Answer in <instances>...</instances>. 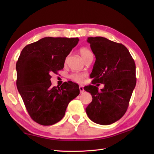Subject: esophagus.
<instances>
[{
    "mask_svg": "<svg viewBox=\"0 0 154 154\" xmlns=\"http://www.w3.org/2000/svg\"><path fill=\"white\" fill-rule=\"evenodd\" d=\"M79 90H80V93H82L84 92V88L83 86H79Z\"/></svg>",
    "mask_w": 154,
    "mask_h": 154,
    "instance_id": "34e87169",
    "label": "esophagus"
}]
</instances>
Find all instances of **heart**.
I'll return each instance as SVG.
<instances>
[{
    "instance_id": "heart-1",
    "label": "heart",
    "mask_w": 154,
    "mask_h": 154,
    "mask_svg": "<svg viewBox=\"0 0 154 154\" xmlns=\"http://www.w3.org/2000/svg\"><path fill=\"white\" fill-rule=\"evenodd\" d=\"M79 54H80L81 57L83 58L84 61L87 60L88 58L91 57V55H93L92 52L90 50H89L87 48L82 47L79 49ZM85 75V74H81V73H72L70 75V79L73 80V81L78 83H81L83 81V79Z\"/></svg>"
}]
</instances>
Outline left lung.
Returning <instances> with one entry per match:
<instances>
[{
  "label": "left lung",
  "instance_id": "1",
  "mask_svg": "<svg viewBox=\"0 0 154 154\" xmlns=\"http://www.w3.org/2000/svg\"><path fill=\"white\" fill-rule=\"evenodd\" d=\"M87 42L96 57L90 75L92 84L104 87L100 91L94 85L84 87L93 97L86 112L93 122L109 125L120 119L128 107L136 83L135 62L122 44L99 36L88 38Z\"/></svg>",
  "mask_w": 154,
  "mask_h": 154
}]
</instances>
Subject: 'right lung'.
<instances>
[{
    "label": "right lung",
    "mask_w": 154,
    "mask_h": 154,
    "mask_svg": "<svg viewBox=\"0 0 154 154\" xmlns=\"http://www.w3.org/2000/svg\"><path fill=\"white\" fill-rule=\"evenodd\" d=\"M79 38L45 37L27 45L16 62V86L32 119L44 126L60 121L68 104L79 94L72 81L52 87L51 74L64 67L65 58Z\"/></svg>",
    "instance_id": "add662e5"
}]
</instances>
